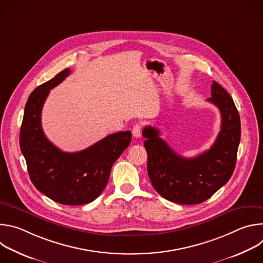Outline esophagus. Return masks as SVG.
<instances>
[{
  "label": "esophagus",
  "mask_w": 263,
  "mask_h": 263,
  "mask_svg": "<svg viewBox=\"0 0 263 263\" xmlns=\"http://www.w3.org/2000/svg\"><path fill=\"white\" fill-rule=\"evenodd\" d=\"M141 131H142V127H141V125L136 124V125L133 127V129H132V134H133V136H134V137L138 138V137H140V136H141Z\"/></svg>",
  "instance_id": "1"
}]
</instances>
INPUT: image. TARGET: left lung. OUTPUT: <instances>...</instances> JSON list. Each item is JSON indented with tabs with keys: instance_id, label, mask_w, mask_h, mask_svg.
I'll list each match as a JSON object with an SVG mask.
<instances>
[{
	"instance_id": "1",
	"label": "left lung",
	"mask_w": 263,
	"mask_h": 263,
	"mask_svg": "<svg viewBox=\"0 0 263 263\" xmlns=\"http://www.w3.org/2000/svg\"><path fill=\"white\" fill-rule=\"evenodd\" d=\"M208 102L221 116L220 131L212 146L194 158H184L159 137V130L147 126L142 136L147 154V174L156 192L183 205L208 200L231 178L240 141V118L231 96L217 82L211 85Z\"/></svg>"
}]
</instances>
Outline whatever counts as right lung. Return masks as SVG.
<instances>
[{"instance_id": "1", "label": "right lung", "mask_w": 263, "mask_h": 263, "mask_svg": "<svg viewBox=\"0 0 263 263\" xmlns=\"http://www.w3.org/2000/svg\"><path fill=\"white\" fill-rule=\"evenodd\" d=\"M69 73L70 69L65 68L31 92L25 106L20 146L37 190L57 203L83 205L102 194L112 165L130 144L132 134L130 131L110 134L74 153L55 146L43 131L42 109L50 90Z\"/></svg>"}]
</instances>
